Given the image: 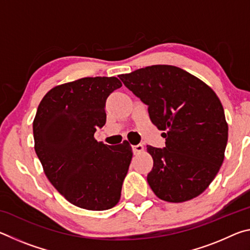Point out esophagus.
<instances>
[{
    "instance_id": "1",
    "label": "esophagus",
    "mask_w": 250,
    "mask_h": 250,
    "mask_svg": "<svg viewBox=\"0 0 250 250\" xmlns=\"http://www.w3.org/2000/svg\"><path fill=\"white\" fill-rule=\"evenodd\" d=\"M132 151L134 154H139L143 151V146L142 145H137V146H132Z\"/></svg>"
}]
</instances>
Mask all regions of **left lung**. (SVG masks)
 <instances>
[{
    "instance_id": "obj_1",
    "label": "left lung",
    "mask_w": 250,
    "mask_h": 250,
    "mask_svg": "<svg viewBox=\"0 0 250 250\" xmlns=\"http://www.w3.org/2000/svg\"><path fill=\"white\" fill-rule=\"evenodd\" d=\"M125 86L147 105L162 130L166 147L146 146L153 159L147 183L159 198L189 201L208 188L221 168L228 125L210 87L179 67L153 65L120 75Z\"/></svg>"
}]
</instances>
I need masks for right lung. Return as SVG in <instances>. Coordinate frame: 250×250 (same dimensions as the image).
<instances>
[{
  "label": "right lung",
  "mask_w": 250,
  "mask_h": 250,
  "mask_svg": "<svg viewBox=\"0 0 250 250\" xmlns=\"http://www.w3.org/2000/svg\"><path fill=\"white\" fill-rule=\"evenodd\" d=\"M122 86L116 77H86L59 84L42 99L33 121L35 152L50 183L71 204L105 210L118 204L132 159L128 141L98 142L105 100Z\"/></svg>",
  "instance_id": "right-lung-1"
}]
</instances>
